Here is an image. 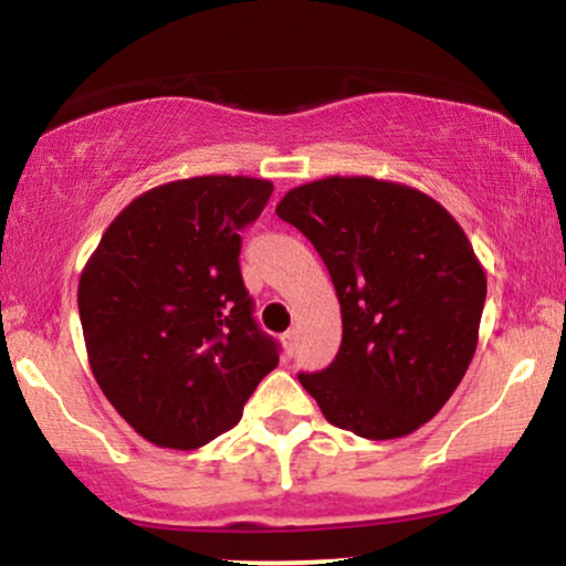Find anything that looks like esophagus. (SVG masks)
Listing matches in <instances>:
<instances>
[{"label": "esophagus", "instance_id": "esophagus-1", "mask_svg": "<svg viewBox=\"0 0 566 566\" xmlns=\"http://www.w3.org/2000/svg\"><path fill=\"white\" fill-rule=\"evenodd\" d=\"M295 340H297V329L292 327V329H287V333H284V343H287V348H290V350L295 348Z\"/></svg>", "mask_w": 566, "mask_h": 566}]
</instances>
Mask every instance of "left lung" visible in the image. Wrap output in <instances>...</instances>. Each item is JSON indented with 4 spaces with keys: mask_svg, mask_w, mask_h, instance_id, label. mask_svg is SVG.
Listing matches in <instances>:
<instances>
[{
    "mask_svg": "<svg viewBox=\"0 0 566 566\" xmlns=\"http://www.w3.org/2000/svg\"><path fill=\"white\" fill-rule=\"evenodd\" d=\"M276 216L316 247L340 301V350L301 386L356 437L418 431L476 350L486 276L465 231L418 188L340 175L292 188Z\"/></svg>",
    "mask_w": 566,
    "mask_h": 566,
    "instance_id": "left-lung-1",
    "label": "left lung"
}]
</instances>
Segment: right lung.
I'll list each match as a JSON object with an SVG mask.
<instances>
[{"label":"right lung","mask_w":566,"mask_h":566,"mask_svg":"<svg viewBox=\"0 0 566 566\" xmlns=\"http://www.w3.org/2000/svg\"><path fill=\"white\" fill-rule=\"evenodd\" d=\"M274 186L201 175L140 193L103 233L80 279L90 367L143 439L197 450L242 418L279 343L242 282L244 226Z\"/></svg>","instance_id":"1"}]
</instances>
